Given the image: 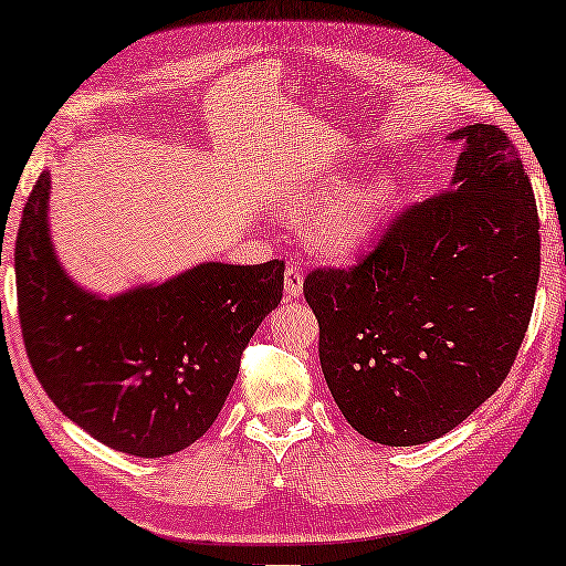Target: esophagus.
Listing matches in <instances>:
<instances>
[{
	"instance_id": "obj_1",
	"label": "esophagus",
	"mask_w": 566,
	"mask_h": 566,
	"mask_svg": "<svg viewBox=\"0 0 566 566\" xmlns=\"http://www.w3.org/2000/svg\"><path fill=\"white\" fill-rule=\"evenodd\" d=\"M283 289L289 298H298L301 293H304V268H301L296 260H289V265H285Z\"/></svg>"
}]
</instances>
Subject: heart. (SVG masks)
<instances>
[{"mask_svg": "<svg viewBox=\"0 0 566 566\" xmlns=\"http://www.w3.org/2000/svg\"><path fill=\"white\" fill-rule=\"evenodd\" d=\"M335 192V180H316L291 196L293 213H308L319 208ZM397 200V182L389 175H374L353 185L314 216L306 234L316 252L329 258H345L360 250L376 234Z\"/></svg>", "mask_w": 566, "mask_h": 566, "instance_id": "1", "label": "heart"}]
</instances>
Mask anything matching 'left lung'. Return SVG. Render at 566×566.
I'll use <instances>...</instances> for the list:
<instances>
[{
	"label": "left lung",
	"instance_id": "1",
	"mask_svg": "<svg viewBox=\"0 0 566 566\" xmlns=\"http://www.w3.org/2000/svg\"><path fill=\"white\" fill-rule=\"evenodd\" d=\"M448 190L394 216L353 268H316L304 296L322 374L345 420L381 446L451 432L505 381L541 270L536 198L505 130L448 136Z\"/></svg>",
	"mask_w": 566,
	"mask_h": 566
}]
</instances>
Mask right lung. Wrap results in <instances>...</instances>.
<instances>
[{
  "mask_svg": "<svg viewBox=\"0 0 566 566\" xmlns=\"http://www.w3.org/2000/svg\"><path fill=\"white\" fill-rule=\"evenodd\" d=\"M51 175L38 177L14 239L22 339L53 405L115 451L161 459L219 417L239 360L283 298V260L203 262L113 298L82 291L49 237Z\"/></svg>",
  "mask_w": 566,
  "mask_h": 566,
  "instance_id": "right-lung-1",
  "label": "right lung"
}]
</instances>
